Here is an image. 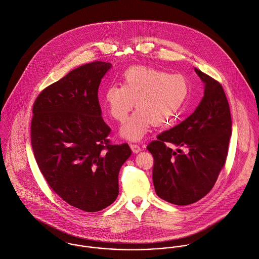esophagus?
Instances as JSON below:
<instances>
[{
	"instance_id": "esophagus-1",
	"label": "esophagus",
	"mask_w": 259,
	"mask_h": 259,
	"mask_svg": "<svg viewBox=\"0 0 259 259\" xmlns=\"http://www.w3.org/2000/svg\"><path fill=\"white\" fill-rule=\"evenodd\" d=\"M130 148L133 151V153H139L141 151V148L137 144H130Z\"/></svg>"
}]
</instances>
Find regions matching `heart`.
Listing matches in <instances>:
<instances>
[{
    "label": "heart",
    "instance_id": "b5f03b06",
    "mask_svg": "<svg viewBox=\"0 0 259 259\" xmlns=\"http://www.w3.org/2000/svg\"><path fill=\"white\" fill-rule=\"evenodd\" d=\"M189 91L187 79L180 74L148 66H133L123 72L121 86L104 91L103 103L109 116L123 123L136 105L137 109L121 128L122 137L141 140L154 124L166 125L180 116Z\"/></svg>",
    "mask_w": 259,
    "mask_h": 259
}]
</instances>
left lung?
<instances>
[{
	"label": "left lung",
	"mask_w": 259,
	"mask_h": 259,
	"mask_svg": "<svg viewBox=\"0 0 259 259\" xmlns=\"http://www.w3.org/2000/svg\"><path fill=\"white\" fill-rule=\"evenodd\" d=\"M194 70L205 85L201 102L187 119L147 146L154 158L156 194L175 205L192 204L213 188L225 165L231 136L230 109L221 84ZM168 143L187 148L189 153L173 152Z\"/></svg>",
	"instance_id": "left-lung-1"
}]
</instances>
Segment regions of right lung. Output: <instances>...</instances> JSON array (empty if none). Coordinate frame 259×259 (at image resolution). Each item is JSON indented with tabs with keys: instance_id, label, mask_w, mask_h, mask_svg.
<instances>
[{
	"instance_id": "add662e5",
	"label": "right lung",
	"mask_w": 259,
	"mask_h": 259,
	"mask_svg": "<svg viewBox=\"0 0 259 259\" xmlns=\"http://www.w3.org/2000/svg\"><path fill=\"white\" fill-rule=\"evenodd\" d=\"M110 63L80 66L45 88L35 100L31 143L53 191L72 206L96 212L119 193L118 174L132 151L111 144L98 89Z\"/></svg>"
}]
</instances>
